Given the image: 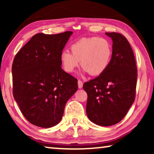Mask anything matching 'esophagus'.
<instances>
[{"instance_id": "esophagus-1", "label": "esophagus", "mask_w": 154, "mask_h": 154, "mask_svg": "<svg viewBox=\"0 0 154 154\" xmlns=\"http://www.w3.org/2000/svg\"><path fill=\"white\" fill-rule=\"evenodd\" d=\"M77 82H78V88H82L83 87V82H82V81L78 80Z\"/></svg>"}]
</instances>
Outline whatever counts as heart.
I'll return each instance as SVG.
<instances>
[{"mask_svg":"<svg viewBox=\"0 0 154 154\" xmlns=\"http://www.w3.org/2000/svg\"><path fill=\"white\" fill-rule=\"evenodd\" d=\"M71 52L64 50L60 61L64 70L73 72L81 65L85 72L92 76L103 74L110 64L113 49L108 40L97 36L82 38L71 45Z\"/></svg>","mask_w":154,"mask_h":154,"instance_id":"obj_1","label":"heart"}]
</instances>
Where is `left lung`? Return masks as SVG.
Segmentation results:
<instances>
[{
	"label": "left lung",
	"instance_id": "1",
	"mask_svg": "<svg viewBox=\"0 0 154 154\" xmlns=\"http://www.w3.org/2000/svg\"><path fill=\"white\" fill-rule=\"evenodd\" d=\"M113 41L110 64L103 74L85 82L86 113L91 122L101 126L118 124L133 104L136 94L137 68L126 38L117 32H106Z\"/></svg>",
	"mask_w": 154,
	"mask_h": 154
}]
</instances>
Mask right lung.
<instances>
[{"mask_svg":"<svg viewBox=\"0 0 154 154\" xmlns=\"http://www.w3.org/2000/svg\"><path fill=\"white\" fill-rule=\"evenodd\" d=\"M71 31L38 33L17 52L12 64L13 94L25 118L35 126L51 128L62 119L77 79L61 67L60 55Z\"/></svg>","mask_w":154,"mask_h":154,"instance_id":"add662e5","label":"right lung"}]
</instances>
